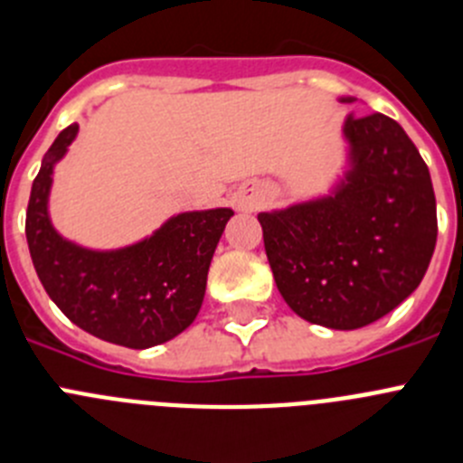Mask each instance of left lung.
Segmentation results:
<instances>
[{
  "label": "left lung",
  "mask_w": 463,
  "mask_h": 463,
  "mask_svg": "<svg viewBox=\"0 0 463 463\" xmlns=\"http://www.w3.org/2000/svg\"><path fill=\"white\" fill-rule=\"evenodd\" d=\"M343 139L345 166L329 192L260 212L258 222L285 304L306 322L352 331L420 285L436 246V198L397 120L349 116Z\"/></svg>",
  "instance_id": "1"
}]
</instances>
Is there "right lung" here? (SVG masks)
<instances>
[{
    "label": "right lung",
    "mask_w": 463,
    "mask_h": 463,
    "mask_svg": "<svg viewBox=\"0 0 463 463\" xmlns=\"http://www.w3.org/2000/svg\"><path fill=\"white\" fill-rule=\"evenodd\" d=\"M80 125L63 129L45 153L27 207V244L43 288L86 334L129 349H148L183 334L205 297L207 269L231 207L180 212L153 235L118 249L66 240L50 219L54 166Z\"/></svg>",
    "instance_id": "1"
}]
</instances>
